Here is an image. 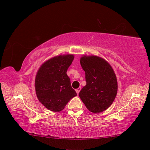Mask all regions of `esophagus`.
<instances>
[{
  "label": "esophagus",
  "instance_id": "esophagus-1",
  "mask_svg": "<svg viewBox=\"0 0 150 150\" xmlns=\"http://www.w3.org/2000/svg\"><path fill=\"white\" fill-rule=\"evenodd\" d=\"M75 91H76V93H77V95H79V93L80 91H81V87H79V88H77V89H76Z\"/></svg>",
  "mask_w": 150,
  "mask_h": 150
}]
</instances>
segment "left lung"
<instances>
[{
    "mask_svg": "<svg viewBox=\"0 0 150 150\" xmlns=\"http://www.w3.org/2000/svg\"><path fill=\"white\" fill-rule=\"evenodd\" d=\"M80 63L85 72L87 84L79 97L88 110L100 113L110 107L118 91L115 71L107 61L97 55H83Z\"/></svg>",
    "mask_w": 150,
    "mask_h": 150,
    "instance_id": "left-lung-1",
    "label": "left lung"
}]
</instances>
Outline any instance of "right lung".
I'll list each match as a JSON object with an SVG mask.
<instances>
[{
    "label": "right lung",
    "instance_id": "1",
    "mask_svg": "<svg viewBox=\"0 0 150 150\" xmlns=\"http://www.w3.org/2000/svg\"><path fill=\"white\" fill-rule=\"evenodd\" d=\"M73 59V54L56 55L43 63L38 70L35 93L38 100L48 110L55 112L62 111L77 96L67 75Z\"/></svg>",
    "mask_w": 150,
    "mask_h": 150
}]
</instances>
